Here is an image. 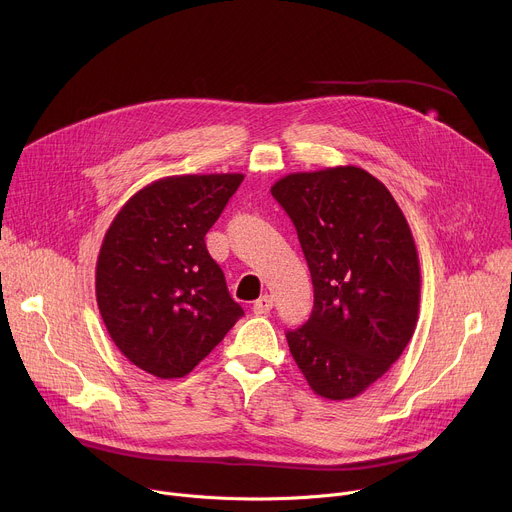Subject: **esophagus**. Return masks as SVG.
<instances>
[{"label":"esophagus","instance_id":"obj_1","mask_svg":"<svg viewBox=\"0 0 512 512\" xmlns=\"http://www.w3.org/2000/svg\"><path fill=\"white\" fill-rule=\"evenodd\" d=\"M271 308H273V298H271L269 294L261 296V298H259V300L253 304V312H255L257 316L269 314V312H271Z\"/></svg>","mask_w":512,"mask_h":512}]
</instances>
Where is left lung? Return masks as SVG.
I'll return each instance as SVG.
<instances>
[{"label":"left lung","instance_id":"obj_1","mask_svg":"<svg viewBox=\"0 0 512 512\" xmlns=\"http://www.w3.org/2000/svg\"><path fill=\"white\" fill-rule=\"evenodd\" d=\"M296 225L314 310L287 344L310 389L344 401L381 379L409 344L421 271L407 218L367 170L296 172L271 186Z\"/></svg>","mask_w":512,"mask_h":512}]
</instances>
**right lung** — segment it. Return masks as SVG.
Segmentation results:
<instances>
[{"label":"right lung","mask_w":512,"mask_h":512,"mask_svg":"<svg viewBox=\"0 0 512 512\" xmlns=\"http://www.w3.org/2000/svg\"><path fill=\"white\" fill-rule=\"evenodd\" d=\"M243 178H160L113 218L97 259V304L111 340L137 369L186 377L243 316L204 243Z\"/></svg>","instance_id":"right-lung-1"}]
</instances>
